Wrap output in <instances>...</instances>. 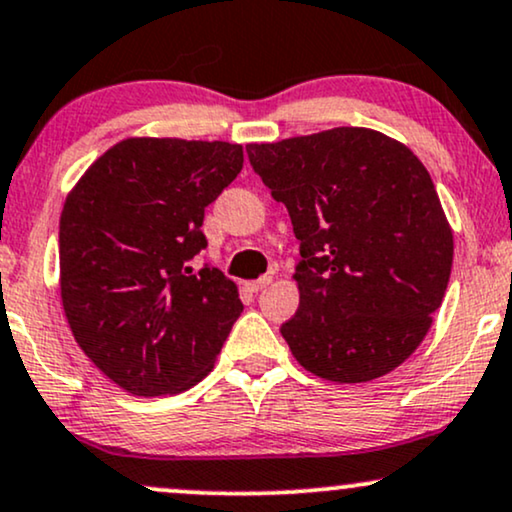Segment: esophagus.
I'll use <instances>...</instances> for the list:
<instances>
[{
	"instance_id": "esophagus-1",
	"label": "esophagus",
	"mask_w": 512,
	"mask_h": 512,
	"mask_svg": "<svg viewBox=\"0 0 512 512\" xmlns=\"http://www.w3.org/2000/svg\"><path fill=\"white\" fill-rule=\"evenodd\" d=\"M270 282H273V277L266 275V277H258V280H254V282H246L244 287L249 289L251 294H258V292H261V289H266V287L270 285Z\"/></svg>"
}]
</instances>
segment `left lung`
Masks as SVG:
<instances>
[{
  "mask_svg": "<svg viewBox=\"0 0 512 512\" xmlns=\"http://www.w3.org/2000/svg\"><path fill=\"white\" fill-rule=\"evenodd\" d=\"M246 154L301 242L299 308L280 327L296 361L339 384L399 368L430 330L453 266L427 168L368 128L246 144Z\"/></svg>",
  "mask_w": 512,
  "mask_h": 512,
  "instance_id": "left-lung-1",
  "label": "left lung"
}]
</instances>
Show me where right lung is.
I'll use <instances>...</instances> for the list:
<instances>
[{
    "mask_svg": "<svg viewBox=\"0 0 512 512\" xmlns=\"http://www.w3.org/2000/svg\"><path fill=\"white\" fill-rule=\"evenodd\" d=\"M242 163V144L130 137L66 197L63 311L85 356L130 394H180L204 380L242 313L235 282L189 266L206 249L204 208Z\"/></svg>",
    "mask_w": 512,
    "mask_h": 512,
    "instance_id": "obj_1",
    "label": "right lung"
}]
</instances>
